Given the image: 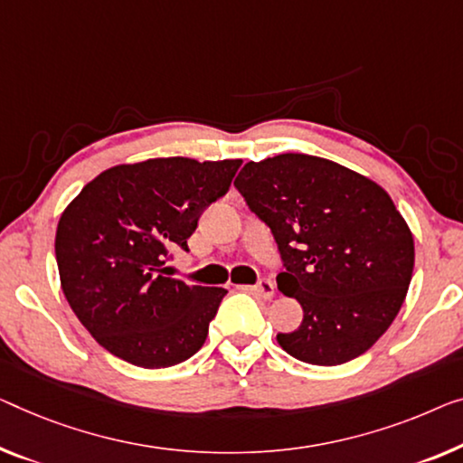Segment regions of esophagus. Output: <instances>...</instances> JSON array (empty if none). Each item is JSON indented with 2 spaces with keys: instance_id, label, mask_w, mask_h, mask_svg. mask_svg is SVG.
Masks as SVG:
<instances>
[{
  "instance_id": "esophagus-1",
  "label": "esophagus",
  "mask_w": 463,
  "mask_h": 463,
  "mask_svg": "<svg viewBox=\"0 0 463 463\" xmlns=\"http://www.w3.org/2000/svg\"><path fill=\"white\" fill-rule=\"evenodd\" d=\"M253 293L258 295V298H261V299H272L274 298V285H272V280H268V279H261L258 285L253 287Z\"/></svg>"
}]
</instances>
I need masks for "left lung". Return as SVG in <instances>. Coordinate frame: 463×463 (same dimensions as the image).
Wrapping results in <instances>:
<instances>
[{
    "label": "left lung",
    "mask_w": 463,
    "mask_h": 463,
    "mask_svg": "<svg viewBox=\"0 0 463 463\" xmlns=\"http://www.w3.org/2000/svg\"><path fill=\"white\" fill-rule=\"evenodd\" d=\"M234 187L270 226L285 272L279 288L303 322L276 341L314 365L355 360L395 320L413 272V237L381 184L306 154L247 162Z\"/></svg>",
    "instance_id": "obj_1"
}]
</instances>
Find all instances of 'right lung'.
I'll return each instance as SVG.
<instances>
[{"instance_id": "right-lung-1", "label": "right lung", "mask_w": 463, "mask_h": 463, "mask_svg": "<svg viewBox=\"0 0 463 463\" xmlns=\"http://www.w3.org/2000/svg\"><path fill=\"white\" fill-rule=\"evenodd\" d=\"M241 160L156 157L103 170L61 212L55 231L61 291L95 341L139 368L195 355L226 295L165 276V260L210 203L229 191Z\"/></svg>"}]
</instances>
